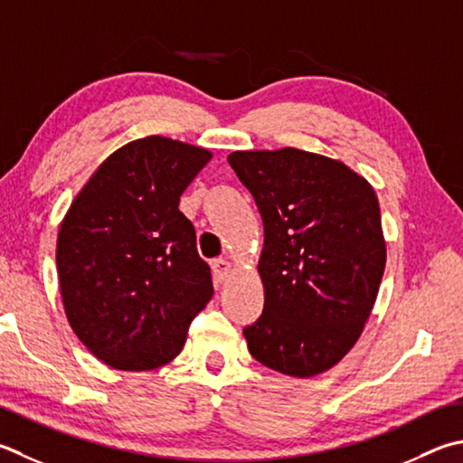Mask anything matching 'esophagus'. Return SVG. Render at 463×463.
Segmentation results:
<instances>
[{"mask_svg":"<svg viewBox=\"0 0 463 463\" xmlns=\"http://www.w3.org/2000/svg\"><path fill=\"white\" fill-rule=\"evenodd\" d=\"M213 269H214L216 279L222 283V281H226V277L231 275L232 263H231V260H226V259H218V260H214V263H213Z\"/></svg>","mask_w":463,"mask_h":463,"instance_id":"34e87169","label":"esophagus"}]
</instances>
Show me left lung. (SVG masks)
<instances>
[{
	"label": "left lung",
	"instance_id": "1",
	"mask_svg": "<svg viewBox=\"0 0 463 463\" xmlns=\"http://www.w3.org/2000/svg\"><path fill=\"white\" fill-rule=\"evenodd\" d=\"M265 242L257 271L265 307L245 327L250 356L312 378L348 354L371 317L386 263L376 192L340 159L298 147L232 151Z\"/></svg>",
	"mask_w": 463,
	"mask_h": 463
}]
</instances>
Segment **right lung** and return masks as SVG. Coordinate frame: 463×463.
<instances>
[{
    "mask_svg": "<svg viewBox=\"0 0 463 463\" xmlns=\"http://www.w3.org/2000/svg\"><path fill=\"white\" fill-rule=\"evenodd\" d=\"M213 151L147 136L121 146L74 196L58 229L64 314L92 356L154 371L180 354L213 298L210 269L180 196Z\"/></svg>",
    "mask_w": 463,
    "mask_h": 463,
    "instance_id": "add662e5",
    "label": "right lung"
}]
</instances>
